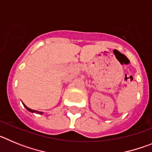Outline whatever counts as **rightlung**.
I'll return each mask as SVG.
<instances>
[{"label": "right lung", "instance_id": "obj_1", "mask_svg": "<svg viewBox=\"0 0 152 152\" xmlns=\"http://www.w3.org/2000/svg\"><path fill=\"white\" fill-rule=\"evenodd\" d=\"M23 104L24 107H25V108H26L28 111H29V112H31V113H38V114H43V113H42V112H39V111L34 110H32V109L29 108V107H26V106L25 105V104H24L23 103Z\"/></svg>", "mask_w": 152, "mask_h": 152}]
</instances>
